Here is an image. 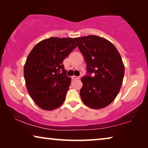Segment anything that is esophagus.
I'll list each match as a JSON object with an SVG mask.
<instances>
[{"label":"esophagus","mask_w":148,"mask_h":148,"mask_svg":"<svg viewBox=\"0 0 148 148\" xmlns=\"http://www.w3.org/2000/svg\"><path fill=\"white\" fill-rule=\"evenodd\" d=\"M79 78H80V77H78V76H72V80H78V79H79Z\"/></svg>","instance_id":"34e87169"}]
</instances>
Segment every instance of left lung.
I'll list each match as a JSON object with an SVG mask.
<instances>
[{
    "label": "left lung",
    "instance_id": "8db88e82",
    "mask_svg": "<svg viewBox=\"0 0 148 148\" xmlns=\"http://www.w3.org/2000/svg\"><path fill=\"white\" fill-rule=\"evenodd\" d=\"M74 39L84 57L88 74L81 79L82 100L92 109L106 107L122 86L125 70L122 57L113 44L102 37L89 35Z\"/></svg>",
    "mask_w": 148,
    "mask_h": 148
}]
</instances>
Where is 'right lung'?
<instances>
[{
  "label": "right lung",
  "mask_w": 148,
  "mask_h": 148,
  "mask_svg": "<svg viewBox=\"0 0 148 148\" xmlns=\"http://www.w3.org/2000/svg\"><path fill=\"white\" fill-rule=\"evenodd\" d=\"M76 46L74 38L51 37L35 45L28 54L24 66L26 88L42 110L56 109L64 102L71 78L63 61Z\"/></svg>",
  "instance_id": "1"
}]
</instances>
